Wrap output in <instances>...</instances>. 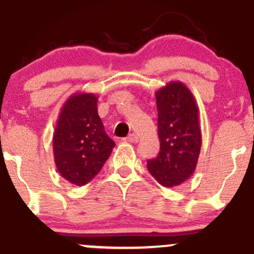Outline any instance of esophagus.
<instances>
[{"mask_svg":"<svg viewBox=\"0 0 254 254\" xmlns=\"http://www.w3.org/2000/svg\"><path fill=\"white\" fill-rule=\"evenodd\" d=\"M125 141H129V142H137L139 141V136L136 134H130L129 136L125 137Z\"/></svg>","mask_w":254,"mask_h":254,"instance_id":"1","label":"esophagus"}]
</instances>
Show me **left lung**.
Returning a JSON list of instances; mask_svg holds the SVG:
<instances>
[{
  "mask_svg": "<svg viewBox=\"0 0 254 254\" xmlns=\"http://www.w3.org/2000/svg\"><path fill=\"white\" fill-rule=\"evenodd\" d=\"M160 152L147 170L163 187H177L194 173L201 147L199 109L188 87L170 82L156 92Z\"/></svg>",
  "mask_w": 254,
  "mask_h": 254,
  "instance_id": "obj_1",
  "label": "left lung"
}]
</instances>
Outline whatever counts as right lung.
Segmentation results:
<instances>
[{"label": "right lung", "instance_id": "add662e5", "mask_svg": "<svg viewBox=\"0 0 254 254\" xmlns=\"http://www.w3.org/2000/svg\"><path fill=\"white\" fill-rule=\"evenodd\" d=\"M93 93H75L65 102L53 137L59 173L76 186L94 178L111 156L115 142L107 135Z\"/></svg>", "mask_w": 254, "mask_h": 254}]
</instances>
